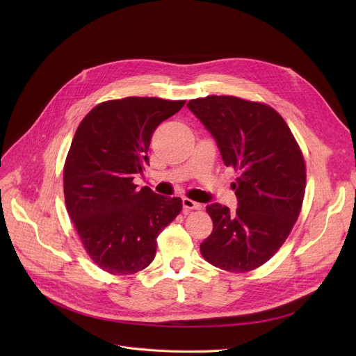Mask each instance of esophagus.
<instances>
[{"label":"esophagus","instance_id":"esophagus-1","mask_svg":"<svg viewBox=\"0 0 356 356\" xmlns=\"http://www.w3.org/2000/svg\"><path fill=\"white\" fill-rule=\"evenodd\" d=\"M181 204H183V212L188 213L189 211H197L202 208V204L192 200V199H188V197H183L181 199Z\"/></svg>","mask_w":356,"mask_h":356}]
</instances>
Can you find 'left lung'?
I'll return each instance as SVG.
<instances>
[{"label":"left lung","instance_id":"1","mask_svg":"<svg viewBox=\"0 0 356 356\" xmlns=\"http://www.w3.org/2000/svg\"><path fill=\"white\" fill-rule=\"evenodd\" d=\"M188 108L215 138L225 165L239 173L232 183L238 208L207 207L213 231L200 252L218 268L251 271L284 244L300 213L303 154L286 121L266 104L211 95Z\"/></svg>","mask_w":356,"mask_h":356}]
</instances>
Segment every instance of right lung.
I'll use <instances>...</instances> for the list:
<instances>
[{"label":"right lung","instance_id":"obj_1","mask_svg":"<svg viewBox=\"0 0 356 356\" xmlns=\"http://www.w3.org/2000/svg\"><path fill=\"white\" fill-rule=\"evenodd\" d=\"M186 101L129 97L93 108L74 133L63 168L67 213L99 268L134 274L152 264L157 236L181 211L180 197L137 189L154 129Z\"/></svg>","mask_w":356,"mask_h":356}]
</instances>
